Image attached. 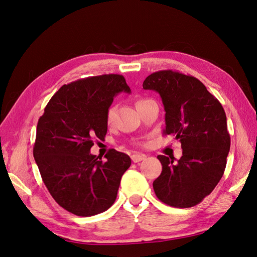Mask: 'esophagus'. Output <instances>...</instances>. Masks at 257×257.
<instances>
[{
    "instance_id": "esophagus-1",
    "label": "esophagus",
    "mask_w": 257,
    "mask_h": 257,
    "mask_svg": "<svg viewBox=\"0 0 257 257\" xmlns=\"http://www.w3.org/2000/svg\"><path fill=\"white\" fill-rule=\"evenodd\" d=\"M146 157H147V156L144 155V154L136 153V154L132 155V160H133L134 163H139V162H142V160L146 159Z\"/></svg>"
}]
</instances>
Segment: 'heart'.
Here are the masks:
<instances>
[{
    "label": "heart",
    "mask_w": 257,
    "mask_h": 257,
    "mask_svg": "<svg viewBox=\"0 0 257 257\" xmlns=\"http://www.w3.org/2000/svg\"><path fill=\"white\" fill-rule=\"evenodd\" d=\"M143 101H145V100H139V101L137 102V104L140 103V102H143ZM113 112H114V109H113L112 107L109 108V110L107 111V121H108V122H110V121H111V120H112Z\"/></svg>",
    "instance_id": "b5f03b06"
}]
</instances>
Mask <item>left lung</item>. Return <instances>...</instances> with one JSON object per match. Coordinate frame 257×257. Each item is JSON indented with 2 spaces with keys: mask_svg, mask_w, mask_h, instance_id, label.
<instances>
[{
  "mask_svg": "<svg viewBox=\"0 0 257 257\" xmlns=\"http://www.w3.org/2000/svg\"><path fill=\"white\" fill-rule=\"evenodd\" d=\"M158 92L165 108V135L179 139L183 156H158L163 172L153 187L159 200L173 207L199 204L223 177L230 148L227 120L222 104L192 75L163 70L143 83Z\"/></svg>",
  "mask_w": 257,
  "mask_h": 257,
  "instance_id": "obj_1",
  "label": "left lung"
}]
</instances>
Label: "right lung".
Segmentation results:
<instances>
[{"label": "right lung", "mask_w": 257, "mask_h": 257, "mask_svg": "<svg viewBox=\"0 0 257 257\" xmlns=\"http://www.w3.org/2000/svg\"><path fill=\"white\" fill-rule=\"evenodd\" d=\"M132 90L122 75L80 79L60 88L37 125L33 156L53 199L77 216L104 212L117 198L128 155L110 149L107 160L90 154L93 138L107 134V111L113 98Z\"/></svg>", "instance_id": "right-lung-1"}]
</instances>
